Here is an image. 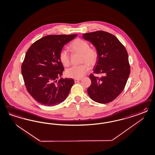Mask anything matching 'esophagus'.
<instances>
[{"label": "esophagus", "instance_id": "34e87169", "mask_svg": "<svg viewBox=\"0 0 155 155\" xmlns=\"http://www.w3.org/2000/svg\"><path fill=\"white\" fill-rule=\"evenodd\" d=\"M80 80V79H74V81H75V82H78V81H79Z\"/></svg>", "mask_w": 155, "mask_h": 155}]
</instances>
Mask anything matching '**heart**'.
Wrapping results in <instances>:
<instances>
[{
    "mask_svg": "<svg viewBox=\"0 0 155 155\" xmlns=\"http://www.w3.org/2000/svg\"><path fill=\"white\" fill-rule=\"evenodd\" d=\"M69 48L73 52L81 54V63H87L90 66H93L97 61L98 51L95 47H90V44L85 40L76 39L70 43ZM59 58L61 63L64 67L70 65V56L66 50H60ZM87 65L84 63L80 65L72 66L65 71V75L68 78L80 79L88 72L90 68Z\"/></svg>",
    "mask_w": 155,
    "mask_h": 155,
    "instance_id": "heart-1",
    "label": "heart"
}]
</instances>
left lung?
<instances>
[{
	"instance_id": "left-lung-1",
	"label": "left lung",
	"mask_w": 155,
	"mask_h": 155,
	"mask_svg": "<svg viewBox=\"0 0 155 155\" xmlns=\"http://www.w3.org/2000/svg\"><path fill=\"white\" fill-rule=\"evenodd\" d=\"M99 52L94 73L90 75L91 84L87 89L91 99L106 104L112 101L125 87L130 74L128 55L124 46L114 35L103 31L84 34Z\"/></svg>"
}]
</instances>
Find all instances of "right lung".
I'll list each match as a JSON object with an SVG mask.
<instances>
[{
  "instance_id": "obj_1",
  "label": "right lung",
  "mask_w": 155,
  "mask_h": 155,
  "mask_svg": "<svg viewBox=\"0 0 155 155\" xmlns=\"http://www.w3.org/2000/svg\"><path fill=\"white\" fill-rule=\"evenodd\" d=\"M77 35H47L36 40L27 50L21 74L27 91L41 104L58 105L69 94L74 80L60 78L58 81L64 71L59 54Z\"/></svg>"
}]
</instances>
